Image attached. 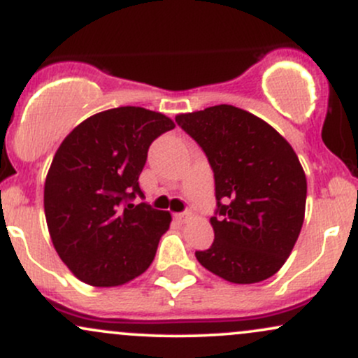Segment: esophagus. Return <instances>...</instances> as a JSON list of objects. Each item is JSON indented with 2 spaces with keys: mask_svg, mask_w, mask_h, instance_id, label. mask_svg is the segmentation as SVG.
Segmentation results:
<instances>
[{
  "mask_svg": "<svg viewBox=\"0 0 358 358\" xmlns=\"http://www.w3.org/2000/svg\"><path fill=\"white\" fill-rule=\"evenodd\" d=\"M175 219L180 224H188L192 220V213L190 212H183V213H175Z\"/></svg>",
  "mask_w": 358,
  "mask_h": 358,
  "instance_id": "34e87169",
  "label": "esophagus"
}]
</instances>
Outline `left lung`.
<instances>
[{"mask_svg":"<svg viewBox=\"0 0 358 358\" xmlns=\"http://www.w3.org/2000/svg\"><path fill=\"white\" fill-rule=\"evenodd\" d=\"M175 119L207 155L215 178V239L196 250L199 262L236 285L274 276L305 220L306 176L294 150L273 126L236 106Z\"/></svg>","mask_w":358,"mask_h":358,"instance_id":"left-lung-1","label":"left lung"}]
</instances>
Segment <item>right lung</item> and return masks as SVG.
Segmentation results:
<instances>
[{
    "instance_id": "1",
    "label": "right lung",
    "mask_w": 358,
    "mask_h": 358,
    "mask_svg": "<svg viewBox=\"0 0 358 358\" xmlns=\"http://www.w3.org/2000/svg\"><path fill=\"white\" fill-rule=\"evenodd\" d=\"M175 122L124 106L94 114L62 141L45 180L43 207L57 254L90 286H121L153 262L171 213L148 203L139 173L148 148Z\"/></svg>"
}]
</instances>
